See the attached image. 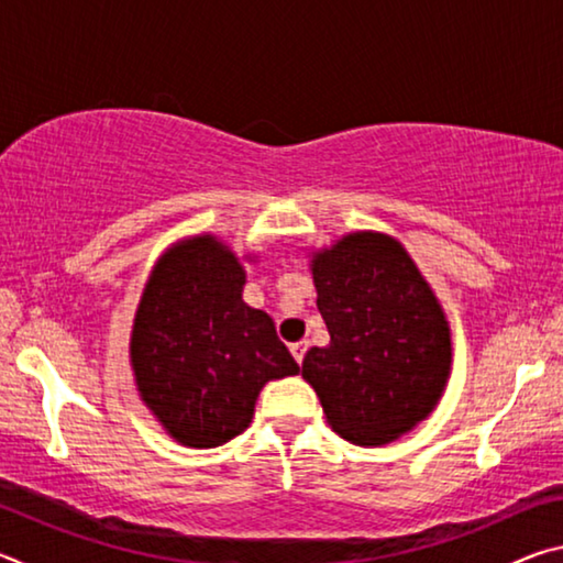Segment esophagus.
<instances>
[{
  "label": "esophagus",
  "mask_w": 563,
  "mask_h": 563,
  "mask_svg": "<svg viewBox=\"0 0 563 563\" xmlns=\"http://www.w3.org/2000/svg\"><path fill=\"white\" fill-rule=\"evenodd\" d=\"M305 350H308V342H295V345H290V352H292V357H295V362H298V365H302Z\"/></svg>",
  "instance_id": "obj_1"
}]
</instances>
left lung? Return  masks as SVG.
<instances>
[{
	"label": "left lung",
	"instance_id": "obj_1",
	"mask_svg": "<svg viewBox=\"0 0 563 563\" xmlns=\"http://www.w3.org/2000/svg\"><path fill=\"white\" fill-rule=\"evenodd\" d=\"M308 258L330 345L308 350L302 379L342 440L395 442L434 412L450 379L442 302L387 233H345Z\"/></svg>",
	"mask_w": 563,
	"mask_h": 563
}]
</instances>
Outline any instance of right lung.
I'll return each instance as SVG.
<instances>
[{
    "mask_svg": "<svg viewBox=\"0 0 563 563\" xmlns=\"http://www.w3.org/2000/svg\"><path fill=\"white\" fill-rule=\"evenodd\" d=\"M243 261L213 233L180 238L158 255L133 316L129 362L141 402L194 450L241 434L261 389L300 373L268 312L243 300Z\"/></svg>",
    "mask_w": 563,
    "mask_h": 563,
    "instance_id": "add662e5",
    "label": "right lung"
}]
</instances>
